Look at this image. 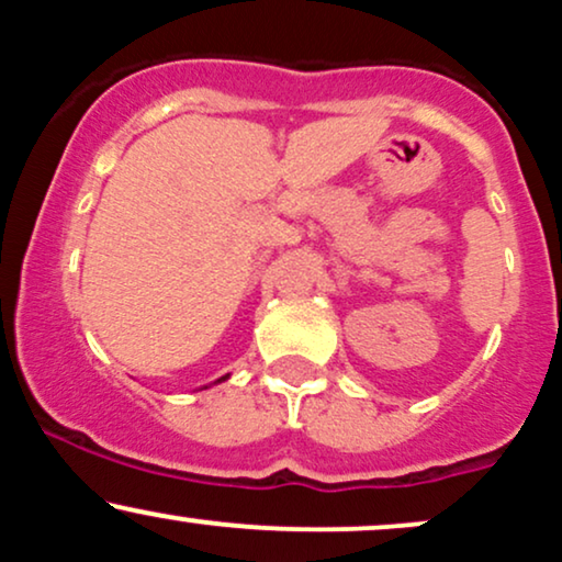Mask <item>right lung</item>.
Here are the masks:
<instances>
[{
    "label": "right lung",
    "mask_w": 562,
    "mask_h": 562,
    "mask_svg": "<svg viewBox=\"0 0 562 562\" xmlns=\"http://www.w3.org/2000/svg\"><path fill=\"white\" fill-rule=\"evenodd\" d=\"M227 378H229V375H224V378H218V380H216V383H222V380H227Z\"/></svg>",
    "instance_id": "1"
}]
</instances>
